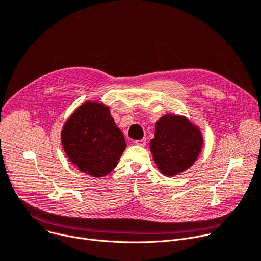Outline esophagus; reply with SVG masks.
I'll return each mask as SVG.
<instances>
[{"mask_svg":"<svg viewBox=\"0 0 261 261\" xmlns=\"http://www.w3.org/2000/svg\"><path fill=\"white\" fill-rule=\"evenodd\" d=\"M146 139H142V140H138V141H135L134 142V144L135 145H139V146H145L146 145Z\"/></svg>","mask_w":261,"mask_h":261,"instance_id":"obj_1","label":"esophagus"}]
</instances>
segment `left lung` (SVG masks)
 Wrapping results in <instances>:
<instances>
[{
    "instance_id": "1",
    "label": "left lung",
    "mask_w": 261,
    "mask_h": 261,
    "mask_svg": "<svg viewBox=\"0 0 261 261\" xmlns=\"http://www.w3.org/2000/svg\"><path fill=\"white\" fill-rule=\"evenodd\" d=\"M202 144L200 131L185 117L165 115L155 123L150 149L161 172L174 175L193 165Z\"/></svg>"
}]
</instances>
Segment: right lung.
<instances>
[{
	"label": "right lung",
	"instance_id": "add662e5",
	"mask_svg": "<svg viewBox=\"0 0 261 261\" xmlns=\"http://www.w3.org/2000/svg\"><path fill=\"white\" fill-rule=\"evenodd\" d=\"M66 155L82 172L100 177L117 165L126 141L109 108L86 102L66 121L61 133Z\"/></svg>",
	"mask_w": 261,
	"mask_h": 261
}]
</instances>
